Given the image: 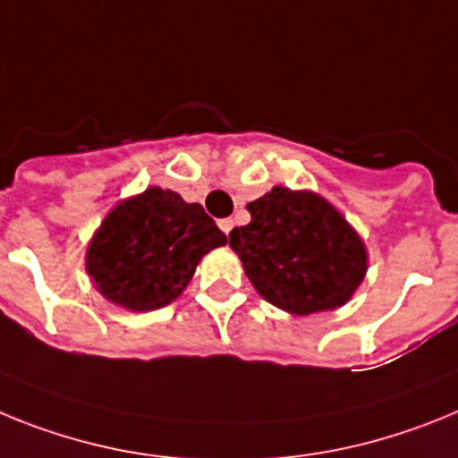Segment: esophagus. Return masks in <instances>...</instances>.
Wrapping results in <instances>:
<instances>
[{
	"mask_svg": "<svg viewBox=\"0 0 458 458\" xmlns=\"http://www.w3.org/2000/svg\"><path fill=\"white\" fill-rule=\"evenodd\" d=\"M233 218H221V221H218V228H221V230H224V233L225 234H228L230 233V230H233Z\"/></svg>",
	"mask_w": 458,
	"mask_h": 458,
	"instance_id": "esophagus-1",
	"label": "esophagus"
}]
</instances>
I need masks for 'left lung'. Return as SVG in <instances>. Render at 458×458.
Returning a JSON list of instances; mask_svg holds the SVG:
<instances>
[{"instance_id": "obj_1", "label": "left lung", "mask_w": 458, "mask_h": 458, "mask_svg": "<svg viewBox=\"0 0 458 458\" xmlns=\"http://www.w3.org/2000/svg\"><path fill=\"white\" fill-rule=\"evenodd\" d=\"M246 209L251 224L230 233V246L265 300L297 316L350 300L367 272V249L329 202L274 186Z\"/></svg>"}]
</instances>
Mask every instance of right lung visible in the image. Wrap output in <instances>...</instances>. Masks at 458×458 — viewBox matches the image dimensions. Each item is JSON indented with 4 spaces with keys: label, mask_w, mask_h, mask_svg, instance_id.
Wrapping results in <instances>:
<instances>
[{
    "label": "right lung",
    "mask_w": 458,
    "mask_h": 458,
    "mask_svg": "<svg viewBox=\"0 0 458 458\" xmlns=\"http://www.w3.org/2000/svg\"><path fill=\"white\" fill-rule=\"evenodd\" d=\"M225 242L198 202L152 186L106 216L87 251V272L114 304L154 311L180 297L200 258Z\"/></svg>",
    "instance_id": "obj_1"
}]
</instances>
